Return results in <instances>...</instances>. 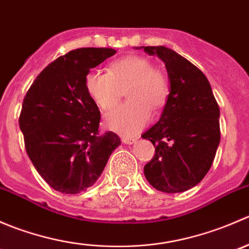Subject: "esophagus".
Instances as JSON below:
<instances>
[{"instance_id": "34e87169", "label": "esophagus", "mask_w": 249, "mask_h": 249, "mask_svg": "<svg viewBox=\"0 0 249 249\" xmlns=\"http://www.w3.org/2000/svg\"><path fill=\"white\" fill-rule=\"evenodd\" d=\"M122 141L123 143H125V144H131V143L136 142L137 137H123Z\"/></svg>"}]
</instances>
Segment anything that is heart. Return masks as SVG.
Wrapping results in <instances>:
<instances>
[{"label": "heart", "instance_id": "obj_1", "mask_svg": "<svg viewBox=\"0 0 249 249\" xmlns=\"http://www.w3.org/2000/svg\"><path fill=\"white\" fill-rule=\"evenodd\" d=\"M84 84L92 101L104 110L112 108L126 90L129 101L113 108L105 117L109 129L126 136L139 134L152 119L150 108H162L170 92L166 76L154 69L150 60L137 55L113 61L108 73L90 71Z\"/></svg>", "mask_w": 249, "mask_h": 249}]
</instances>
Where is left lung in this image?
<instances>
[{
  "instance_id": "1",
  "label": "left lung",
  "mask_w": 249,
  "mask_h": 249,
  "mask_svg": "<svg viewBox=\"0 0 249 249\" xmlns=\"http://www.w3.org/2000/svg\"><path fill=\"white\" fill-rule=\"evenodd\" d=\"M141 48L165 62L171 83L159 122L142 135L155 147L144 176L160 192H185L213 164L220 141L219 106L207 78L185 57L164 46Z\"/></svg>"
}]
</instances>
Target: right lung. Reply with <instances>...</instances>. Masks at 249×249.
I'll return each instance as SVG.
<instances>
[{
	"label": "right lung",
	"instance_id": "1",
	"mask_svg": "<svg viewBox=\"0 0 249 249\" xmlns=\"http://www.w3.org/2000/svg\"><path fill=\"white\" fill-rule=\"evenodd\" d=\"M115 53L112 48L71 50L48 65L25 95L19 117L25 149L56 192L78 194L91 187L120 144L114 132H100L101 114L84 84L90 70Z\"/></svg>",
	"mask_w": 249,
	"mask_h": 249
}]
</instances>
